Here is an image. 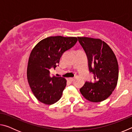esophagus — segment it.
<instances>
[{"mask_svg": "<svg viewBox=\"0 0 132 132\" xmlns=\"http://www.w3.org/2000/svg\"><path fill=\"white\" fill-rule=\"evenodd\" d=\"M74 80H75L74 78H71V77H70V78H69V79H68V80H69V81H70V82H72Z\"/></svg>", "mask_w": 132, "mask_h": 132, "instance_id": "1", "label": "esophagus"}]
</instances>
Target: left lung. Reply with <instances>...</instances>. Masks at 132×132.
<instances>
[{"label":"left lung","mask_w":132,"mask_h":132,"mask_svg":"<svg viewBox=\"0 0 132 132\" xmlns=\"http://www.w3.org/2000/svg\"><path fill=\"white\" fill-rule=\"evenodd\" d=\"M88 58L94 82L86 81L80 89L82 96L93 102L108 98L117 85L119 68L117 59L109 45L100 39L77 37Z\"/></svg>","instance_id":"left-lung-1"}]
</instances>
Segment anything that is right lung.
Wrapping results in <instances>:
<instances>
[{
	"label": "right lung",
	"instance_id": "1",
	"mask_svg": "<svg viewBox=\"0 0 132 132\" xmlns=\"http://www.w3.org/2000/svg\"><path fill=\"white\" fill-rule=\"evenodd\" d=\"M77 41L76 37H50L39 41L29 57L27 79L32 93L42 103L51 105L59 101L66 86L62 77H50V69H55L65 51Z\"/></svg>",
	"mask_w": 132,
	"mask_h": 132
}]
</instances>
